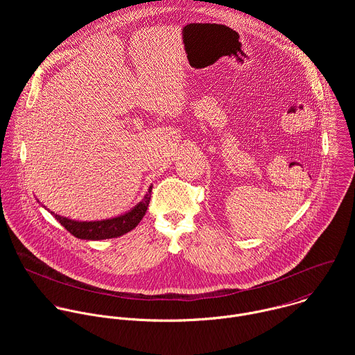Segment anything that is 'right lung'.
Returning <instances> with one entry per match:
<instances>
[{
  "label": "right lung",
  "mask_w": 355,
  "mask_h": 355,
  "mask_svg": "<svg viewBox=\"0 0 355 355\" xmlns=\"http://www.w3.org/2000/svg\"><path fill=\"white\" fill-rule=\"evenodd\" d=\"M151 188L153 185L148 187V191L143 196V199L136 204L130 211L111 218V219H103V220H91V222H81V220H73L64 216H60L55 212L52 214L56 220L64 226L73 236L83 239V240H105V239H114L123 236L125 233L133 230L143 216L146 215L150 196H151ZM39 202V200H37Z\"/></svg>",
  "instance_id": "add662e5"
}]
</instances>
